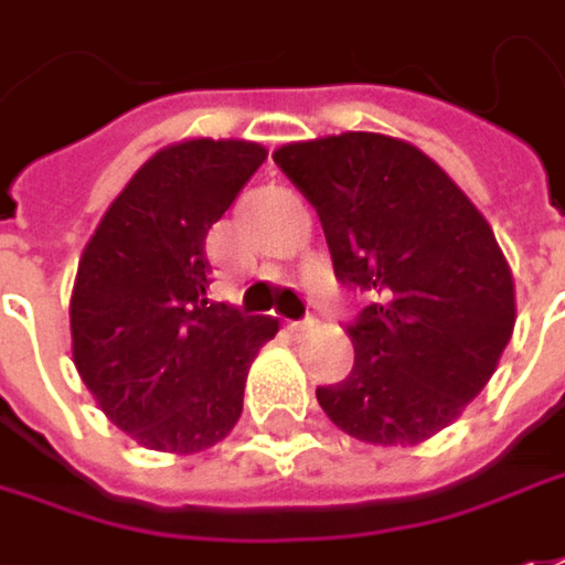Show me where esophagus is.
Here are the masks:
<instances>
[{
	"label": "esophagus",
	"instance_id": "obj_1",
	"mask_svg": "<svg viewBox=\"0 0 565 565\" xmlns=\"http://www.w3.org/2000/svg\"><path fill=\"white\" fill-rule=\"evenodd\" d=\"M316 328H319V319H316V316H306V319L300 321H290V334H297V338L309 334V331H316Z\"/></svg>",
	"mask_w": 565,
	"mask_h": 565
}]
</instances>
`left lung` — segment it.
Masks as SVG:
<instances>
[{"label": "left lung", "instance_id": "left-lung-1", "mask_svg": "<svg viewBox=\"0 0 565 565\" xmlns=\"http://www.w3.org/2000/svg\"><path fill=\"white\" fill-rule=\"evenodd\" d=\"M271 159L319 212L338 281L375 297L347 324L350 375L316 387L321 409L365 444L438 435L494 375L513 334V275L491 224L394 137L353 130Z\"/></svg>", "mask_w": 565, "mask_h": 565}]
</instances>
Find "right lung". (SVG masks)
<instances>
[{
  "mask_svg": "<svg viewBox=\"0 0 565 565\" xmlns=\"http://www.w3.org/2000/svg\"><path fill=\"white\" fill-rule=\"evenodd\" d=\"M265 162L244 140L156 152L108 205L71 297L74 365L121 431L196 454L237 425L246 372L278 321L209 300L205 234Z\"/></svg>",
  "mask_w": 565,
  "mask_h": 565,
  "instance_id": "obj_1",
  "label": "right lung"
}]
</instances>
